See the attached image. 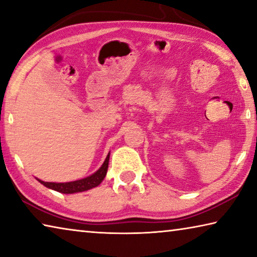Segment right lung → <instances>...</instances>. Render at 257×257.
<instances>
[{"label":"right lung","instance_id":"1","mask_svg":"<svg viewBox=\"0 0 257 257\" xmlns=\"http://www.w3.org/2000/svg\"><path fill=\"white\" fill-rule=\"evenodd\" d=\"M108 160H110V153L107 154L102 167L99 168L94 175L84 178V179L71 181V182H45L40 179H38V181L44 185L45 187H47V188L56 190L62 194H73V193H79V191L88 190L90 188H94V187L98 186L103 181L104 178H105L107 167H108Z\"/></svg>","mask_w":257,"mask_h":257}]
</instances>
